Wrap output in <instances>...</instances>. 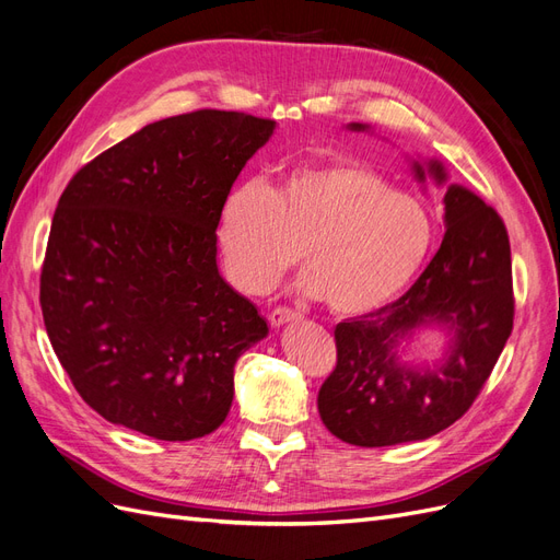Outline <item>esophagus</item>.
I'll return each mask as SVG.
<instances>
[{"instance_id":"1","label":"esophagus","mask_w":560,"mask_h":560,"mask_svg":"<svg viewBox=\"0 0 560 560\" xmlns=\"http://www.w3.org/2000/svg\"><path fill=\"white\" fill-rule=\"evenodd\" d=\"M294 319H301V315L296 311H292V308H284V306H278V308H273V311L268 313V322L273 327H282L284 322H294Z\"/></svg>"}]
</instances>
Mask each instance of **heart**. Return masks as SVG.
<instances>
[{
  "label": "heart",
  "mask_w": 560,
  "mask_h": 560,
  "mask_svg": "<svg viewBox=\"0 0 560 560\" xmlns=\"http://www.w3.org/2000/svg\"><path fill=\"white\" fill-rule=\"evenodd\" d=\"M434 219L425 200L395 189L378 167L350 156L299 165L276 186L243 179L222 200L217 245L231 282L264 294L306 257L299 290L338 315L395 301L425 264Z\"/></svg>",
  "instance_id": "1"
}]
</instances>
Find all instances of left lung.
Listing matches in <instances>:
<instances>
[{
    "label": "left lung",
    "instance_id": "obj_1",
    "mask_svg": "<svg viewBox=\"0 0 560 560\" xmlns=\"http://www.w3.org/2000/svg\"><path fill=\"white\" fill-rule=\"evenodd\" d=\"M413 173L418 182H446L439 161H416ZM444 224L442 247L409 292L334 329L336 369L319 387L317 411L346 444L395 446L446 430L477 399L512 334V249L500 214L451 184ZM430 324L452 334L447 360L436 370L404 365L400 341Z\"/></svg>",
    "mask_w": 560,
    "mask_h": 560
}]
</instances>
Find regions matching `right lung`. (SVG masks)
I'll list each match as a JSON object with an SVG mask.
<instances>
[{"label": "right lung", "instance_id": "1", "mask_svg": "<svg viewBox=\"0 0 560 560\" xmlns=\"http://www.w3.org/2000/svg\"><path fill=\"white\" fill-rule=\"evenodd\" d=\"M276 121L198 109L149 124L70 179L50 224L39 301L81 399L161 442L214 432L233 366L268 334L219 276L217 217Z\"/></svg>", "mask_w": 560, "mask_h": 560}]
</instances>
